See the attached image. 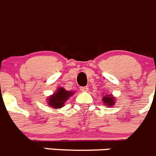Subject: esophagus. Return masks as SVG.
Returning <instances> with one entry per match:
<instances>
[{
  "instance_id": "obj_1",
  "label": "esophagus",
  "mask_w": 156,
  "mask_h": 156,
  "mask_svg": "<svg viewBox=\"0 0 156 156\" xmlns=\"http://www.w3.org/2000/svg\"><path fill=\"white\" fill-rule=\"evenodd\" d=\"M80 90H82V91H88L89 88H88V87H82L80 88Z\"/></svg>"
}]
</instances>
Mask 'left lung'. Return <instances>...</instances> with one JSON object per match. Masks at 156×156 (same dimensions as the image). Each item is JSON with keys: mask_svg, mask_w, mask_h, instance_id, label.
Instances as JSON below:
<instances>
[{"mask_svg": "<svg viewBox=\"0 0 156 156\" xmlns=\"http://www.w3.org/2000/svg\"><path fill=\"white\" fill-rule=\"evenodd\" d=\"M102 100L104 104L106 105V106H113L114 104H115V98L112 97V95H109V94H107V95H104Z\"/></svg>", "mask_w": 156, "mask_h": 156, "instance_id": "1", "label": "left lung"}]
</instances>
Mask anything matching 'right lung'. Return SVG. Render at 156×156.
<instances>
[{"instance_id": "add662e5", "label": "right lung", "mask_w": 156, "mask_h": 156, "mask_svg": "<svg viewBox=\"0 0 156 156\" xmlns=\"http://www.w3.org/2000/svg\"><path fill=\"white\" fill-rule=\"evenodd\" d=\"M73 94V91H68L63 87H59L53 95L48 98V104L53 108H61L64 106V103Z\"/></svg>"}]
</instances>
